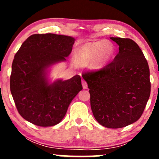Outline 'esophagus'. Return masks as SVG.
Wrapping results in <instances>:
<instances>
[{
  "label": "esophagus",
  "mask_w": 159,
  "mask_h": 159,
  "mask_svg": "<svg viewBox=\"0 0 159 159\" xmlns=\"http://www.w3.org/2000/svg\"><path fill=\"white\" fill-rule=\"evenodd\" d=\"M82 88H83L84 89L88 88V84H87L86 81H84V80H82Z\"/></svg>",
  "instance_id": "1"
}]
</instances>
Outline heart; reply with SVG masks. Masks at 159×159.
<instances>
[{
    "instance_id": "1",
    "label": "heart",
    "mask_w": 159,
    "mask_h": 159,
    "mask_svg": "<svg viewBox=\"0 0 159 159\" xmlns=\"http://www.w3.org/2000/svg\"><path fill=\"white\" fill-rule=\"evenodd\" d=\"M114 52V45L107 40L85 43L78 48L76 61L80 64L87 65L90 63L92 68H100L111 59Z\"/></svg>"
}]
</instances>
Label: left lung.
<instances>
[{"label":"left lung","mask_w":159,"mask_h":159,"mask_svg":"<svg viewBox=\"0 0 159 159\" xmlns=\"http://www.w3.org/2000/svg\"><path fill=\"white\" fill-rule=\"evenodd\" d=\"M119 45L114 59L103 69L87 71L90 106L103 127H125L142 116L151 94L150 70L138 45L131 39L111 38Z\"/></svg>","instance_id":"1"}]
</instances>
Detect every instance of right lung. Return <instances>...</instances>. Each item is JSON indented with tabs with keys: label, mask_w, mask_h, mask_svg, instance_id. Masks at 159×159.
I'll return each instance as SVG.
<instances>
[{
	"label": "right lung",
	"mask_w": 159,
	"mask_h": 159,
	"mask_svg": "<svg viewBox=\"0 0 159 159\" xmlns=\"http://www.w3.org/2000/svg\"><path fill=\"white\" fill-rule=\"evenodd\" d=\"M75 39L51 33L30 36L15 54L10 90L18 112L40 127H51L62 120L69 104L82 90L81 77L50 83L48 68L65 61Z\"/></svg>",
	"instance_id": "add662e5"
}]
</instances>
